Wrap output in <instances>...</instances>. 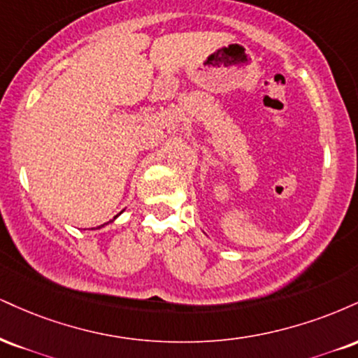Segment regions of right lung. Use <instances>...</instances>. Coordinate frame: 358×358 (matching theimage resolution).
<instances>
[{
    "label": "right lung",
    "instance_id": "1",
    "mask_svg": "<svg viewBox=\"0 0 358 358\" xmlns=\"http://www.w3.org/2000/svg\"><path fill=\"white\" fill-rule=\"evenodd\" d=\"M116 217H118V215H116ZM116 217H115V218H116ZM101 227H103V225H101Z\"/></svg>",
    "mask_w": 358,
    "mask_h": 358
}]
</instances>
